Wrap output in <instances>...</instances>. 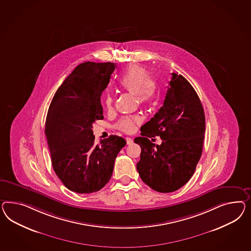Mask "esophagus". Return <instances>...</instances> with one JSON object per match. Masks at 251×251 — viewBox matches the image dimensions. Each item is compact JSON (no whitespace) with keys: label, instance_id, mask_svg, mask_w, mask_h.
Here are the masks:
<instances>
[{"label":"esophagus","instance_id":"esophagus-1","mask_svg":"<svg viewBox=\"0 0 251 251\" xmlns=\"http://www.w3.org/2000/svg\"><path fill=\"white\" fill-rule=\"evenodd\" d=\"M125 139H126V143H127V144H131V143H133V139L130 138V137H126Z\"/></svg>","mask_w":251,"mask_h":251}]
</instances>
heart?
Wrapping results in <instances>:
<instances>
[{"label":"heart","instance_id":"heart-1","mask_svg":"<svg viewBox=\"0 0 251 251\" xmlns=\"http://www.w3.org/2000/svg\"><path fill=\"white\" fill-rule=\"evenodd\" d=\"M119 86L129 92L135 93L142 104H150L158 97V86L156 82L151 78L149 71L140 65H132L127 68L119 78ZM104 103L106 108H110L113 100L108 95L105 98ZM139 122L140 119L137 117H123L118 122L117 127L123 131L130 132L135 129L136 125Z\"/></svg>","mask_w":251,"mask_h":251}]
</instances>
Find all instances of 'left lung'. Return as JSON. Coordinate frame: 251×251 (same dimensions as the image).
<instances>
[{
  "mask_svg": "<svg viewBox=\"0 0 251 251\" xmlns=\"http://www.w3.org/2000/svg\"><path fill=\"white\" fill-rule=\"evenodd\" d=\"M204 129L203 106L196 90L182 75L173 73L163 107L141 127L142 137L134 139L142 148L137 170L143 182L160 193L183 186L200 160ZM155 135L163 141L160 146L149 141Z\"/></svg>",
  "mask_w": 251,
  "mask_h": 251,
  "instance_id": "left-lung-1",
  "label": "left lung"
}]
</instances>
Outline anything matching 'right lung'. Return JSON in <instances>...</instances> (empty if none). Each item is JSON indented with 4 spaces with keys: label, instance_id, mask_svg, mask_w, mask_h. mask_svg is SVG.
<instances>
[{
    "label": "right lung",
    "instance_id": "obj_1",
    "mask_svg": "<svg viewBox=\"0 0 251 251\" xmlns=\"http://www.w3.org/2000/svg\"><path fill=\"white\" fill-rule=\"evenodd\" d=\"M114 63L85 62L75 68L55 92L48 108L46 135L54 173L78 194L101 189L112 176L115 159L125 146L117 135L95 144L92 124L103 120L100 97Z\"/></svg>",
    "mask_w": 251,
    "mask_h": 251
}]
</instances>
